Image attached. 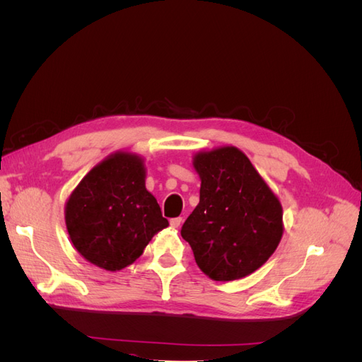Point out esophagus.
Here are the masks:
<instances>
[{
  "label": "esophagus",
  "instance_id": "esophagus-1",
  "mask_svg": "<svg viewBox=\"0 0 362 362\" xmlns=\"http://www.w3.org/2000/svg\"><path fill=\"white\" fill-rule=\"evenodd\" d=\"M181 223H182V217H175V218H170V226H172V228H178Z\"/></svg>",
  "mask_w": 362,
  "mask_h": 362
}]
</instances>
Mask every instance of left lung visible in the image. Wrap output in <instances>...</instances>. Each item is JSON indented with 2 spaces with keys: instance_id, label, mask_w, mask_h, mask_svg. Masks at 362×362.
I'll use <instances>...</instances> for the list:
<instances>
[{
  "instance_id": "8db88e82",
  "label": "left lung",
  "mask_w": 362,
  "mask_h": 362,
  "mask_svg": "<svg viewBox=\"0 0 362 362\" xmlns=\"http://www.w3.org/2000/svg\"><path fill=\"white\" fill-rule=\"evenodd\" d=\"M193 169L201 180L199 204L181 235L208 278L242 279L264 264L281 242V201L235 146L196 152Z\"/></svg>"
}]
</instances>
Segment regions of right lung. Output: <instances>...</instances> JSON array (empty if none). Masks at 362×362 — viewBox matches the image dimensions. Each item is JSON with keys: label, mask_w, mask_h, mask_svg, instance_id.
<instances>
[{"label": "right lung", "mask_w": 362, "mask_h": 362, "mask_svg": "<svg viewBox=\"0 0 362 362\" xmlns=\"http://www.w3.org/2000/svg\"><path fill=\"white\" fill-rule=\"evenodd\" d=\"M145 158L116 151L93 166L71 192L64 222L78 254L107 272L128 267L168 228L154 194L146 190Z\"/></svg>", "instance_id": "add662e5"}]
</instances>
